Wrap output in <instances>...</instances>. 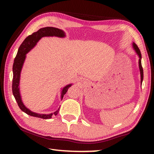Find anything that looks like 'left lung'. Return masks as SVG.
<instances>
[{
  "label": "left lung",
  "mask_w": 154,
  "mask_h": 154,
  "mask_svg": "<svg viewBox=\"0 0 154 154\" xmlns=\"http://www.w3.org/2000/svg\"><path fill=\"white\" fill-rule=\"evenodd\" d=\"M133 48L137 53L138 56H139V69H140V83H142L143 79V69L142 64H141V54H140V49H139V48H138V46L134 43H133Z\"/></svg>",
  "instance_id": "8db88e82"
}]
</instances>
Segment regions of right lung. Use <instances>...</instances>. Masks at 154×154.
Here are the masks:
<instances>
[{"instance_id": "add662e5", "label": "right lung", "mask_w": 154, "mask_h": 154, "mask_svg": "<svg viewBox=\"0 0 154 154\" xmlns=\"http://www.w3.org/2000/svg\"><path fill=\"white\" fill-rule=\"evenodd\" d=\"M59 36V37H64L65 36L64 32L62 30H60L58 28H54V27H45L42 28L38 30L37 32L32 33V35L28 36L25 40L23 41V43L21 44L19 49H18L17 54L15 56L14 65H13V81H12V91L13 94L15 98V100L17 101V103L21 110L24 111L28 115L30 116L36 117V118H39L42 119H49L51 118L52 115L56 116L58 114L59 109H58L54 113L51 114H38L34 113L30 111L29 109H27L23 104L22 100H21V96L20 94V90H19V84H20V72L24 64V62L26 58V54L31 49L34 48L36 43L38 42V40L43 36ZM71 84H69L65 86L62 89L61 93V98H63L64 95L69 90V88L71 87Z\"/></svg>"}]
</instances>
